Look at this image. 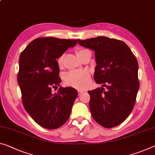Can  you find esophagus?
Here are the masks:
<instances>
[{
    "instance_id": "1",
    "label": "esophagus",
    "mask_w": 155,
    "mask_h": 155,
    "mask_svg": "<svg viewBox=\"0 0 155 155\" xmlns=\"http://www.w3.org/2000/svg\"><path fill=\"white\" fill-rule=\"evenodd\" d=\"M85 92V90H78V95H80V94H81L83 92Z\"/></svg>"
}]
</instances>
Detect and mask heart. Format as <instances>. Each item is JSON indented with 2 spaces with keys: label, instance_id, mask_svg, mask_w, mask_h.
Wrapping results in <instances>:
<instances>
[{
  "label": "heart",
  "instance_id": "b5f03b06",
  "mask_svg": "<svg viewBox=\"0 0 155 155\" xmlns=\"http://www.w3.org/2000/svg\"><path fill=\"white\" fill-rule=\"evenodd\" d=\"M85 49H78L76 51L78 56ZM63 54L60 55L56 59L58 65L61 67L63 64ZM90 74L87 71L85 70H72L65 74L63 77V81L65 85L76 88H82L87 84L90 81Z\"/></svg>",
  "mask_w": 155,
  "mask_h": 155
}]
</instances>
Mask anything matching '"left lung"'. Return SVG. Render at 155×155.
I'll return each mask as SVG.
<instances>
[{"label": "left lung", "instance_id": "left-lung-1", "mask_svg": "<svg viewBox=\"0 0 155 155\" xmlns=\"http://www.w3.org/2000/svg\"><path fill=\"white\" fill-rule=\"evenodd\" d=\"M78 43L94 51V79L104 87L88 91L93 119L106 128L117 126L127 119L136 102L139 88L137 58L126 43L115 38L98 36L78 39Z\"/></svg>", "mask_w": 155, "mask_h": 155}]
</instances>
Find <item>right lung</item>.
<instances>
[{
	"label": "right lung",
	"instance_id": "right-lung-1",
	"mask_svg": "<svg viewBox=\"0 0 155 155\" xmlns=\"http://www.w3.org/2000/svg\"><path fill=\"white\" fill-rule=\"evenodd\" d=\"M77 40L41 37L34 39L19 57L18 83L26 112L36 124L53 130L62 126L70 117L78 92L71 87L57 88L61 81L56 58Z\"/></svg>",
	"mask_w": 155,
	"mask_h": 155
}]
</instances>
